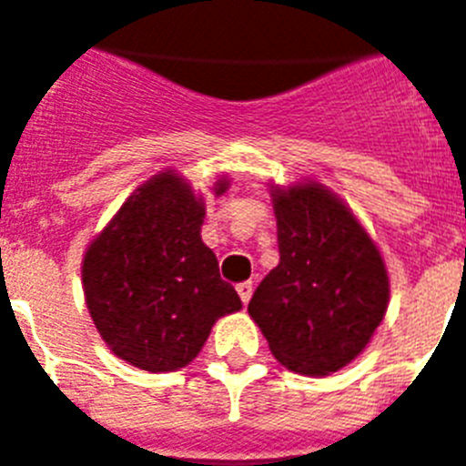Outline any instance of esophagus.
Returning <instances> with one entry per match:
<instances>
[{
    "label": "esophagus",
    "mask_w": 466,
    "mask_h": 466,
    "mask_svg": "<svg viewBox=\"0 0 466 466\" xmlns=\"http://www.w3.org/2000/svg\"><path fill=\"white\" fill-rule=\"evenodd\" d=\"M236 289H238V296H240V300H243V303H250L252 289H255V286H252V281H243V284H238Z\"/></svg>",
    "instance_id": "34e87169"
}]
</instances>
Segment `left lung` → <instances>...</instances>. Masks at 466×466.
<instances>
[{
	"label": "left lung",
	"instance_id": "obj_1",
	"mask_svg": "<svg viewBox=\"0 0 466 466\" xmlns=\"http://www.w3.org/2000/svg\"><path fill=\"white\" fill-rule=\"evenodd\" d=\"M279 264L248 312L279 363L303 375L351 363L385 318L390 279L378 245L319 182L274 187Z\"/></svg>",
	"mask_w": 466,
	"mask_h": 466
}]
</instances>
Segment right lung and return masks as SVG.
I'll use <instances>...</instances> for the list:
<instances>
[{
	"label": "right lung",
	"instance_id": "obj_1",
	"mask_svg": "<svg viewBox=\"0 0 466 466\" xmlns=\"http://www.w3.org/2000/svg\"><path fill=\"white\" fill-rule=\"evenodd\" d=\"M228 180L214 185L216 195ZM204 202L173 170L132 192L84 255L93 325L117 359L166 373L202 351L218 318L243 308L202 243Z\"/></svg>",
	"mask_w": 466,
	"mask_h": 466
}]
</instances>
